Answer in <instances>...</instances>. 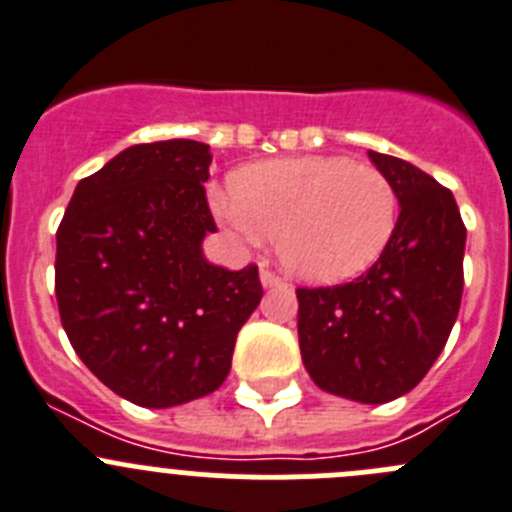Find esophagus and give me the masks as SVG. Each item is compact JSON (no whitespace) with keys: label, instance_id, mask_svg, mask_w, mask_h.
Instances as JSON below:
<instances>
[{"label":"esophagus","instance_id":"34e87169","mask_svg":"<svg viewBox=\"0 0 512 512\" xmlns=\"http://www.w3.org/2000/svg\"><path fill=\"white\" fill-rule=\"evenodd\" d=\"M261 284H264L266 289H271V286H281L284 281H281L279 276L269 269V266H264V269H261Z\"/></svg>","mask_w":512,"mask_h":512}]
</instances>
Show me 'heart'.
Masks as SVG:
<instances>
[{"instance_id":"b5f03b06","label":"heart","mask_w":512,"mask_h":512,"mask_svg":"<svg viewBox=\"0 0 512 512\" xmlns=\"http://www.w3.org/2000/svg\"><path fill=\"white\" fill-rule=\"evenodd\" d=\"M218 216L246 238H276L296 279L337 284L367 271L397 226V191L374 165L342 155H301L246 165L231 196H213Z\"/></svg>"}]
</instances>
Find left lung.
<instances>
[{
  "label": "left lung",
  "instance_id": "obj_1",
  "mask_svg": "<svg viewBox=\"0 0 512 512\" xmlns=\"http://www.w3.org/2000/svg\"><path fill=\"white\" fill-rule=\"evenodd\" d=\"M369 158L397 191L392 238L349 284L296 289V326L316 387L382 405L415 389L445 349L460 311L467 231L432 175L374 150Z\"/></svg>",
  "mask_w": 512,
  "mask_h": 512
}]
</instances>
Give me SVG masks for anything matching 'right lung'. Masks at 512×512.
<instances>
[{
  "instance_id": "right-lung-1",
  "label": "right lung",
  "mask_w": 512,
  "mask_h": 512,
  "mask_svg": "<svg viewBox=\"0 0 512 512\" xmlns=\"http://www.w3.org/2000/svg\"><path fill=\"white\" fill-rule=\"evenodd\" d=\"M211 153L198 140L123 150L77 183L57 228L55 294L67 339L105 387L140 407L206 397L259 306V266L203 259L218 231Z\"/></svg>"
}]
</instances>
